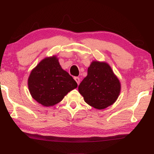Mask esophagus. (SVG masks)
<instances>
[{
	"mask_svg": "<svg viewBox=\"0 0 154 154\" xmlns=\"http://www.w3.org/2000/svg\"><path fill=\"white\" fill-rule=\"evenodd\" d=\"M73 79H74L75 81L77 82V84L79 85V83H80V79H79V77H74Z\"/></svg>",
	"mask_w": 154,
	"mask_h": 154,
	"instance_id": "esophagus-1",
	"label": "esophagus"
}]
</instances>
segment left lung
Instances as JSON below:
<instances>
[{"mask_svg": "<svg viewBox=\"0 0 154 154\" xmlns=\"http://www.w3.org/2000/svg\"><path fill=\"white\" fill-rule=\"evenodd\" d=\"M121 85L106 62L93 61L88 69V75L79 86L85 101L99 110L106 108L119 97Z\"/></svg>", "mask_w": 154, "mask_h": 154, "instance_id": "obj_1", "label": "left lung"}]
</instances>
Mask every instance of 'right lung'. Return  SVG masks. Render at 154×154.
Returning a JSON list of instances; mask_svg holds the SVG:
<instances>
[{"label": "right lung", "instance_id": "right-lung-1", "mask_svg": "<svg viewBox=\"0 0 154 154\" xmlns=\"http://www.w3.org/2000/svg\"><path fill=\"white\" fill-rule=\"evenodd\" d=\"M28 89L33 99L44 106H53L78 85L60 65L56 56L46 57L31 72Z\"/></svg>", "mask_w": 154, "mask_h": 154}]
</instances>
